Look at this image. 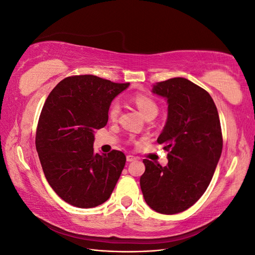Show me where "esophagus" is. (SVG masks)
Listing matches in <instances>:
<instances>
[{"mask_svg": "<svg viewBox=\"0 0 255 255\" xmlns=\"http://www.w3.org/2000/svg\"><path fill=\"white\" fill-rule=\"evenodd\" d=\"M136 159V157L134 156V155H130V154H128V155H127V160L128 161H133V160H135Z\"/></svg>", "mask_w": 255, "mask_h": 255, "instance_id": "1", "label": "esophagus"}]
</instances>
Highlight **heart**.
<instances>
[{"instance_id":"heart-1","label":"heart","mask_w":255,"mask_h":255,"mask_svg":"<svg viewBox=\"0 0 255 255\" xmlns=\"http://www.w3.org/2000/svg\"><path fill=\"white\" fill-rule=\"evenodd\" d=\"M134 102L138 110L144 116V118H148L150 116H156L158 113V105L154 101V100L146 96V95H136L134 96ZM121 112V105L118 100H115L112 102L110 110H109V116L112 120H116L118 118V116Z\"/></svg>"}]
</instances>
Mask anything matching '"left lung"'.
Returning a JSON list of instances; mask_svg holds the SVG:
<instances>
[{
  "mask_svg": "<svg viewBox=\"0 0 255 255\" xmlns=\"http://www.w3.org/2000/svg\"><path fill=\"white\" fill-rule=\"evenodd\" d=\"M168 103L166 125L157 142L168 151L161 167L143 159L140 188L152 210L165 215L186 211L210 185L222 151L217 107L206 90L184 78L153 85Z\"/></svg>",
  "mask_w": 255,
  "mask_h": 255,
  "instance_id": "1",
  "label": "left lung"
}]
</instances>
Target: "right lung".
<instances>
[{
	"label": "right lung",
	"mask_w": 255,
	"mask_h": 255,
	"mask_svg": "<svg viewBox=\"0 0 255 255\" xmlns=\"http://www.w3.org/2000/svg\"><path fill=\"white\" fill-rule=\"evenodd\" d=\"M128 85L74 75L59 82L45 100L36 149L45 179L67 203L90 208L111 197L127 157L118 150L95 153V130L106 126L112 101Z\"/></svg>",
	"instance_id": "obj_1"
}]
</instances>
